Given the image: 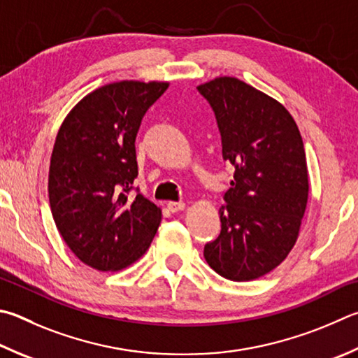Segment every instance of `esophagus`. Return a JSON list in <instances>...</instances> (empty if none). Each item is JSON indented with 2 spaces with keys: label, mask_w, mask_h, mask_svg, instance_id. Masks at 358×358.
Here are the masks:
<instances>
[{
  "label": "esophagus",
  "mask_w": 358,
  "mask_h": 358,
  "mask_svg": "<svg viewBox=\"0 0 358 358\" xmlns=\"http://www.w3.org/2000/svg\"><path fill=\"white\" fill-rule=\"evenodd\" d=\"M167 208H169V211L178 213V211H183L185 208H186V205L183 203V201H169Z\"/></svg>",
  "instance_id": "34e87169"
}]
</instances>
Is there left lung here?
<instances>
[{
  "label": "left lung",
  "mask_w": 358,
  "mask_h": 358,
  "mask_svg": "<svg viewBox=\"0 0 358 358\" xmlns=\"http://www.w3.org/2000/svg\"><path fill=\"white\" fill-rule=\"evenodd\" d=\"M222 138V157L235 166L220 235L205 245L206 263L233 282L275 269L294 247L308 200L302 136L282 103L231 76L197 86Z\"/></svg>",
  "instance_id": "obj_1"
}]
</instances>
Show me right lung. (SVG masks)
<instances>
[{
  "label": "right lung",
  "instance_id": "1",
  "mask_svg": "<svg viewBox=\"0 0 358 358\" xmlns=\"http://www.w3.org/2000/svg\"><path fill=\"white\" fill-rule=\"evenodd\" d=\"M169 87L119 81L95 89L67 114L51 153L48 197L64 241L84 264L120 271L150 247L161 208L129 196L138 177L142 117Z\"/></svg>",
  "mask_w": 358,
  "mask_h": 358
}]
</instances>
